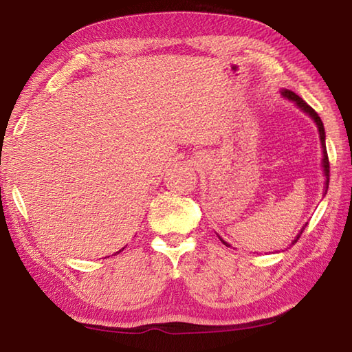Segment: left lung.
I'll use <instances>...</instances> for the list:
<instances>
[{
    "label": "left lung",
    "mask_w": 352,
    "mask_h": 352,
    "mask_svg": "<svg viewBox=\"0 0 352 352\" xmlns=\"http://www.w3.org/2000/svg\"><path fill=\"white\" fill-rule=\"evenodd\" d=\"M282 96H284V98H287L288 100H293L296 105H298L302 111L304 113H307L309 117H311V119L314 120V123L316 125H318V129H319V137H320V143H322V153H323V158H322V166H323V174H325V177H327V180H325V194H327V190H328V184H329V160H328V154H327V144H325V128H323V123H322V120H320V117H319V114L314 111V109L308 105V103L302 99V98H299L298 94L296 93H293V91H290V89H282ZM308 224V223H307ZM307 224L302 227L300 229V232L298 233V236H296V239L293 241L292 244H294V243H298V239L300 238V235H302V232H304V229L307 227ZM223 241V244H226V245H229L226 243V241L223 239V238H219Z\"/></svg>",
    "instance_id": "left-lung-1"
}]
</instances>
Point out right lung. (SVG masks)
<instances>
[{"label":"right lung","mask_w":352,"mask_h":352,"mask_svg":"<svg viewBox=\"0 0 352 352\" xmlns=\"http://www.w3.org/2000/svg\"><path fill=\"white\" fill-rule=\"evenodd\" d=\"M123 249H125V247H123ZM123 249H122V250H123ZM122 250H119V252H117V253H120V252H122Z\"/></svg>","instance_id":"1"}]
</instances>
